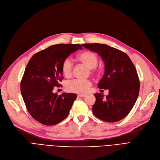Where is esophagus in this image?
Returning a JSON list of instances; mask_svg holds the SVG:
<instances>
[{
	"label": "esophagus",
	"mask_w": 160,
	"mask_h": 160,
	"mask_svg": "<svg viewBox=\"0 0 160 160\" xmlns=\"http://www.w3.org/2000/svg\"><path fill=\"white\" fill-rule=\"evenodd\" d=\"M86 96V95H78V97H84Z\"/></svg>",
	"instance_id": "obj_1"
}]
</instances>
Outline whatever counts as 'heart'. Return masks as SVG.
I'll list each match as a JSON object with an SVG mask.
<instances>
[{"instance_id":"1","label":"heart","mask_w":160,"mask_h":160,"mask_svg":"<svg viewBox=\"0 0 160 160\" xmlns=\"http://www.w3.org/2000/svg\"><path fill=\"white\" fill-rule=\"evenodd\" d=\"M77 59L82 63L90 68V72L94 73L96 71L95 67L98 64L99 58L97 55L89 51H85L80 53ZM72 65L71 59H65L61 64V71L63 74L67 78L70 77L72 74ZM92 83L89 80H82L74 79L68 82L66 84V89L68 92L83 95L91 87Z\"/></svg>"}]
</instances>
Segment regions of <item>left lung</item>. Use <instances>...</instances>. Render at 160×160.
Instances as JSON below:
<instances>
[{"label":"left lung","mask_w":160,"mask_h":160,"mask_svg":"<svg viewBox=\"0 0 160 160\" xmlns=\"http://www.w3.org/2000/svg\"><path fill=\"white\" fill-rule=\"evenodd\" d=\"M82 45L97 52L105 63V74L98 87L108 89V95L104 97L101 93L94 94L93 114L107 122L122 120L133 107L139 93V79L133 63L126 53L107 44Z\"/></svg>","instance_id":"left-lung-1"}]
</instances>
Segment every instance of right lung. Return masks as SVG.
Returning <instances> with one entry per match:
<instances>
[{
    "label": "right lung",
    "mask_w": 160,
    "mask_h": 160,
    "mask_svg": "<svg viewBox=\"0 0 160 160\" xmlns=\"http://www.w3.org/2000/svg\"><path fill=\"white\" fill-rule=\"evenodd\" d=\"M80 44H56L32 55L21 82V92L26 108L34 120L53 126L68 116L77 97L75 93H53L63 78L61 64L78 50Z\"/></svg>",
    "instance_id": "1"
}]
</instances>
